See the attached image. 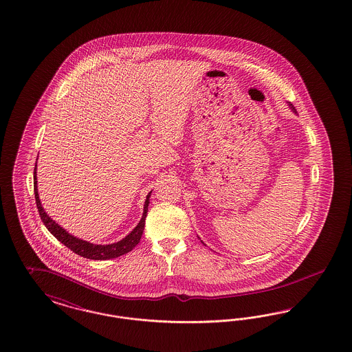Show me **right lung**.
<instances>
[{"mask_svg": "<svg viewBox=\"0 0 352 352\" xmlns=\"http://www.w3.org/2000/svg\"><path fill=\"white\" fill-rule=\"evenodd\" d=\"M36 165L34 169V194H35V201H36V207L38 212L41 214L43 224L45 228L54 234V237H56L61 243H64L68 249H71L72 252H74L84 258L87 259H94V261H104V259H113L116 256H120L123 254L129 253L139 242H140L142 232H144V226H145V217H146V212H148V204H149V197L151 192L148 194L145 204H144V213L141 217L140 223L138 226L126 236V239L111 243V245H94L90 242H86L84 239H76L71 236L67 230H64L60 226H57L56 223L47 216V213L43 210L39 195H38V188H36Z\"/></svg>", "mask_w": 352, "mask_h": 352, "instance_id": "add662e5", "label": "right lung"}]
</instances>
